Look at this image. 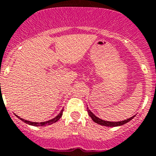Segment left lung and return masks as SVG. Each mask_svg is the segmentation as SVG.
<instances>
[{"label": "left lung", "mask_w": 156, "mask_h": 156, "mask_svg": "<svg viewBox=\"0 0 156 156\" xmlns=\"http://www.w3.org/2000/svg\"><path fill=\"white\" fill-rule=\"evenodd\" d=\"M87 112L88 114L89 115V116L92 118V119L93 120V122H95L97 124H100L101 126H122V125H124L126 123H127L128 122H129L131 119H133V118L134 117V116H133V117L129 118L128 119H126L124 121H121V122H108V121H104V120H102V119H99L98 117L93 115V113H92V112L89 110V108H87Z\"/></svg>", "instance_id": "obj_1"}]
</instances>
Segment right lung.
Returning a JSON list of instances; mask_svg holds the SVG:
<instances>
[{
	"label": "right lung",
	"mask_w": 156,
	"mask_h": 156,
	"mask_svg": "<svg viewBox=\"0 0 156 156\" xmlns=\"http://www.w3.org/2000/svg\"><path fill=\"white\" fill-rule=\"evenodd\" d=\"M63 109H62L61 112H60V113L56 117H55L54 119H51V120H48V121L47 122H30V121H27V120H25V119H22V118L19 117V116H17V117L19 118V119H20V120H22L23 122H24L27 123V124H29V125H31V126H47V125H51V124H52V123L54 122H56L59 120L60 118H61L62 115H63Z\"/></svg>",
	"instance_id": "right-lung-1"
}]
</instances>
